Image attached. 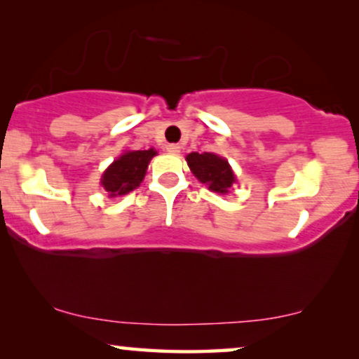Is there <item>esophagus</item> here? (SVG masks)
Returning <instances> with one entry per match:
<instances>
[{"mask_svg":"<svg viewBox=\"0 0 359 359\" xmlns=\"http://www.w3.org/2000/svg\"><path fill=\"white\" fill-rule=\"evenodd\" d=\"M166 150H168L170 154H180L181 147L178 144H170V145H166Z\"/></svg>","mask_w":359,"mask_h":359,"instance_id":"obj_1","label":"esophagus"}]
</instances>
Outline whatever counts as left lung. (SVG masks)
Returning <instances> with one entry per match:
<instances>
[{
    "instance_id": "left-lung-1",
    "label": "left lung",
    "mask_w": 359,
    "mask_h": 359,
    "mask_svg": "<svg viewBox=\"0 0 359 359\" xmlns=\"http://www.w3.org/2000/svg\"><path fill=\"white\" fill-rule=\"evenodd\" d=\"M186 161L196 178L208 186L210 191L224 194L235 183L233 171L230 170L227 160L222 156L209 154V151H204V154L193 151L186 156Z\"/></svg>"
}]
</instances>
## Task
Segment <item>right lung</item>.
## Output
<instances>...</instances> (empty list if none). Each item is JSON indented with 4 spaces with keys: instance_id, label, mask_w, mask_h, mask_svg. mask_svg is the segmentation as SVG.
<instances>
[{
    "instance_id": "1",
    "label": "right lung",
    "mask_w": 359,
    "mask_h": 359,
    "mask_svg": "<svg viewBox=\"0 0 359 359\" xmlns=\"http://www.w3.org/2000/svg\"><path fill=\"white\" fill-rule=\"evenodd\" d=\"M156 155L154 149L126 151L102 175L101 184L109 196H124L142 183L149 161Z\"/></svg>"
}]
</instances>
